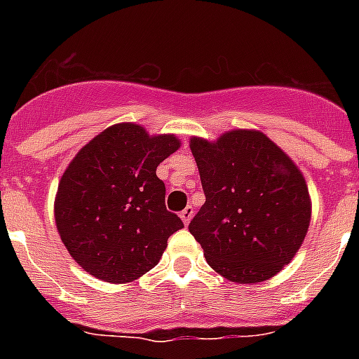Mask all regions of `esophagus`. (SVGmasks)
Masks as SVG:
<instances>
[{
  "label": "esophagus",
  "instance_id": "obj_1",
  "mask_svg": "<svg viewBox=\"0 0 359 359\" xmlns=\"http://www.w3.org/2000/svg\"><path fill=\"white\" fill-rule=\"evenodd\" d=\"M191 216H194V208L191 207H186L182 212H180V218H182V222H184V225L190 224Z\"/></svg>",
  "mask_w": 359,
  "mask_h": 359
}]
</instances>
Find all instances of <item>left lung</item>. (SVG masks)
<instances>
[{"mask_svg":"<svg viewBox=\"0 0 359 359\" xmlns=\"http://www.w3.org/2000/svg\"><path fill=\"white\" fill-rule=\"evenodd\" d=\"M205 205L188 229L214 272L261 283L300 250L311 222L306 179L259 130L235 128L216 141L191 137Z\"/></svg>","mask_w":359,"mask_h":359,"instance_id":"left-lung-1","label":"left lung"}]
</instances>
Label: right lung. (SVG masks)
I'll return each instance as SVG.
<instances>
[{
  "label": "right lung",
  "instance_id": "add662e5",
  "mask_svg": "<svg viewBox=\"0 0 359 359\" xmlns=\"http://www.w3.org/2000/svg\"><path fill=\"white\" fill-rule=\"evenodd\" d=\"M175 134L151 135L117 123L78 151L59 180L53 214L70 257L108 283H130L162 259L168 238L184 227L165 208L160 163L179 151Z\"/></svg>",
  "mask_w": 359,
  "mask_h": 359
}]
</instances>
